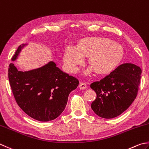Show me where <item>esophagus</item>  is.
<instances>
[{
  "label": "esophagus",
  "mask_w": 149,
  "mask_h": 149,
  "mask_svg": "<svg viewBox=\"0 0 149 149\" xmlns=\"http://www.w3.org/2000/svg\"><path fill=\"white\" fill-rule=\"evenodd\" d=\"M86 88V83L84 82H81L79 84V88L81 90H84Z\"/></svg>",
  "instance_id": "obj_1"
}]
</instances>
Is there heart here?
Masks as SVG:
<instances>
[{
  "label": "heart",
  "instance_id": "1",
  "mask_svg": "<svg viewBox=\"0 0 149 149\" xmlns=\"http://www.w3.org/2000/svg\"><path fill=\"white\" fill-rule=\"evenodd\" d=\"M84 56L90 57L92 66L84 71L90 75L97 70L99 74H105L113 70L123 56L120 46L105 38H93L86 40L80 46H67L64 54V62L69 72H75L78 66L84 61Z\"/></svg>",
  "mask_w": 149,
  "mask_h": 149
}]
</instances>
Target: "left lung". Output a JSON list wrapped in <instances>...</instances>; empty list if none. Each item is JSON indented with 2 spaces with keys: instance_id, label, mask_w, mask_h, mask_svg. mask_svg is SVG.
<instances>
[{
  "instance_id": "left-lung-1",
  "label": "left lung",
  "mask_w": 149,
  "mask_h": 149,
  "mask_svg": "<svg viewBox=\"0 0 149 149\" xmlns=\"http://www.w3.org/2000/svg\"><path fill=\"white\" fill-rule=\"evenodd\" d=\"M141 69L132 63L118 66L100 81L90 84L97 94L91 108L101 118L111 119L124 112L136 97Z\"/></svg>"
}]
</instances>
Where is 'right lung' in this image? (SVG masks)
I'll return each instance as SVG.
<instances>
[{
  "mask_svg": "<svg viewBox=\"0 0 149 149\" xmlns=\"http://www.w3.org/2000/svg\"><path fill=\"white\" fill-rule=\"evenodd\" d=\"M27 45H20L11 61H16ZM8 78L19 107L30 117L40 121L59 117L65 109L70 93L79 83L77 79L63 72L54 61L28 71L18 70L10 63Z\"/></svg>",
  "mask_w": 149,
  "mask_h": 149,
  "instance_id": "1",
  "label": "right lung"
}]
</instances>
